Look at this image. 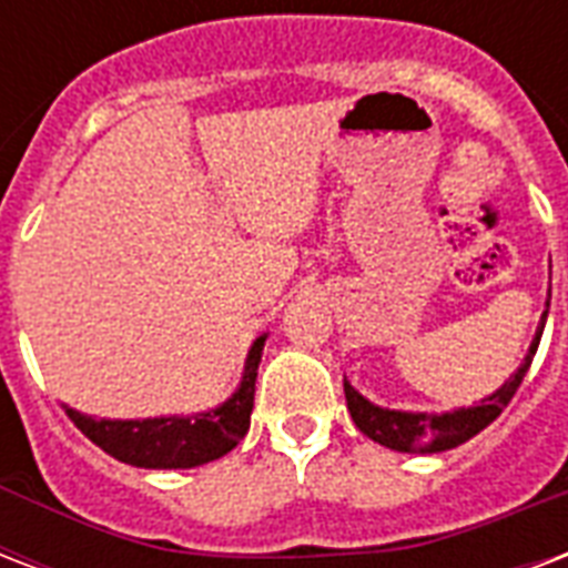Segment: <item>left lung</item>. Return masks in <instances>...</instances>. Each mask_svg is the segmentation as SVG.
<instances>
[{"label": "left lung", "mask_w": 568, "mask_h": 568, "mask_svg": "<svg viewBox=\"0 0 568 568\" xmlns=\"http://www.w3.org/2000/svg\"><path fill=\"white\" fill-rule=\"evenodd\" d=\"M548 301H551V294H548ZM545 318H548V303H545L542 322H539V331L530 342L525 363L518 366V372L506 381L504 387L495 389L488 399H483L474 408L447 410V414H414V410L378 408L369 399H363L361 393L345 381V402H348V410H352L354 426L381 447L399 449V453H444V449L465 444L474 435H479L488 423H495L500 417V410L515 396V389L521 387V381H525L527 369L534 363L536 348H539V339H542Z\"/></svg>", "instance_id": "1"}]
</instances>
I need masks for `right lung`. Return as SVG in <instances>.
Wrapping results in <instances>:
<instances>
[{"label": "right lung", "mask_w": 568, "mask_h": 568, "mask_svg": "<svg viewBox=\"0 0 568 568\" xmlns=\"http://www.w3.org/2000/svg\"><path fill=\"white\" fill-rule=\"evenodd\" d=\"M265 336L253 342L246 354L244 378L220 408L193 414V417H151V419H94L64 405V414L73 419L85 438L103 453L136 467H199L226 456L244 440L253 414L255 375L262 363Z\"/></svg>", "instance_id": "obj_1"}]
</instances>
